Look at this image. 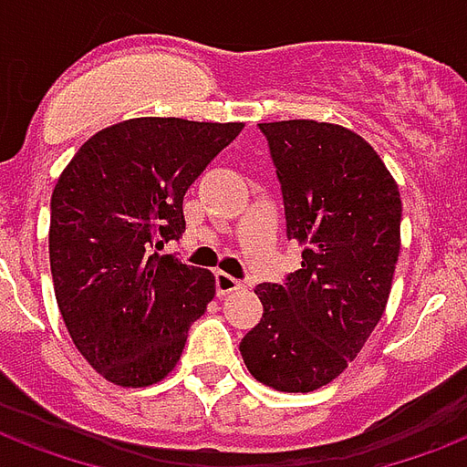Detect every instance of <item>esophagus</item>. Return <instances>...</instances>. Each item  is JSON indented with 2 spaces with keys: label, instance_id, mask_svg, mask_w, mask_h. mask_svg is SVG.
I'll return each mask as SVG.
<instances>
[{
  "label": "esophagus",
  "instance_id": "obj_1",
  "mask_svg": "<svg viewBox=\"0 0 467 467\" xmlns=\"http://www.w3.org/2000/svg\"><path fill=\"white\" fill-rule=\"evenodd\" d=\"M242 286H244V284L234 279V276H230L227 272L215 274V289H218L220 296H225V294H233V291L242 289Z\"/></svg>",
  "mask_w": 467,
  "mask_h": 467
}]
</instances>
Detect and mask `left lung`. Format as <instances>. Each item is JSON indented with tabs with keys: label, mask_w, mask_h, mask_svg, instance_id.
Returning <instances> with one entry per match:
<instances>
[{
	"label": "left lung",
	"mask_w": 467,
	"mask_h": 467,
	"mask_svg": "<svg viewBox=\"0 0 467 467\" xmlns=\"http://www.w3.org/2000/svg\"><path fill=\"white\" fill-rule=\"evenodd\" d=\"M279 176L286 234L304 247L286 284H259L265 316L242 360L276 391H313L350 365L382 318L401 247L397 181L368 141L316 119L259 124Z\"/></svg>",
	"instance_id": "8db88e82"
}]
</instances>
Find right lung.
<instances>
[{
    "instance_id": "1",
    "label": "right lung",
    "mask_w": 467,
    "mask_h": 467,
    "mask_svg": "<svg viewBox=\"0 0 467 467\" xmlns=\"http://www.w3.org/2000/svg\"><path fill=\"white\" fill-rule=\"evenodd\" d=\"M242 127L124 119L92 134L60 173L48 230L53 289L78 352L107 382H161L215 296L213 272L154 249L183 234L188 186Z\"/></svg>"
}]
</instances>
